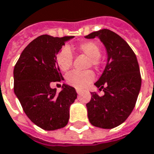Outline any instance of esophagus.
Returning a JSON list of instances; mask_svg holds the SVG:
<instances>
[{
  "label": "esophagus",
  "mask_w": 154,
  "mask_h": 154,
  "mask_svg": "<svg viewBox=\"0 0 154 154\" xmlns=\"http://www.w3.org/2000/svg\"><path fill=\"white\" fill-rule=\"evenodd\" d=\"M76 92H77V94H80L81 92H82V91L81 90H79V89H76Z\"/></svg>",
  "instance_id": "34e87169"
}]
</instances>
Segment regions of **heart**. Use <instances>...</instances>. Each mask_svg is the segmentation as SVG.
<instances>
[{"label": "heart", "instance_id": "b5f03b06", "mask_svg": "<svg viewBox=\"0 0 154 154\" xmlns=\"http://www.w3.org/2000/svg\"><path fill=\"white\" fill-rule=\"evenodd\" d=\"M78 50L90 58V64L92 66H99L100 56L101 54L100 48L95 42H85L78 46ZM73 54L69 48H64L59 52L57 56V63L59 69L62 72H67L72 66ZM94 73L92 71L77 72L72 71L66 76L67 83L77 89H83L91 83L94 79Z\"/></svg>", "mask_w": 154, "mask_h": 154}]
</instances>
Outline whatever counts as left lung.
Masks as SVG:
<instances>
[{"mask_svg":"<svg viewBox=\"0 0 154 154\" xmlns=\"http://www.w3.org/2000/svg\"><path fill=\"white\" fill-rule=\"evenodd\" d=\"M85 38H98L107 54L103 73L94 84L105 95L91 92L86 104L88 118L95 127L111 129L123 123L135 106L142 84L139 65L128 43L114 32L102 29Z\"/></svg>","mask_w":154,"mask_h":154,"instance_id":"obj_1","label":"left lung"}]
</instances>
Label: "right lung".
Segmentation results:
<instances>
[{
	"label": "right lung",
	"mask_w": 154,
	"mask_h": 154,
	"mask_svg": "<svg viewBox=\"0 0 154 154\" xmlns=\"http://www.w3.org/2000/svg\"><path fill=\"white\" fill-rule=\"evenodd\" d=\"M74 36H39L24 48L14 67V92L27 117L46 131L64 128L69 108L77 98L75 89L63 84L59 94L52 82H61L57 54Z\"/></svg>",
	"instance_id": "add662e5"
}]
</instances>
